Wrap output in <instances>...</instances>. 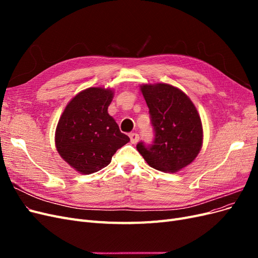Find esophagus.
Listing matches in <instances>:
<instances>
[{
  "label": "esophagus",
  "instance_id": "obj_1",
  "mask_svg": "<svg viewBox=\"0 0 258 258\" xmlns=\"http://www.w3.org/2000/svg\"><path fill=\"white\" fill-rule=\"evenodd\" d=\"M129 137H130V141H131L132 144H136L139 141V135L135 134V132H132V134H130Z\"/></svg>",
  "mask_w": 258,
  "mask_h": 258
}]
</instances>
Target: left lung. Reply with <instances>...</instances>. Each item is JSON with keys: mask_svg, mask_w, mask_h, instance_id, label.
Returning a JSON list of instances; mask_svg holds the SVG:
<instances>
[{"mask_svg": "<svg viewBox=\"0 0 258 258\" xmlns=\"http://www.w3.org/2000/svg\"><path fill=\"white\" fill-rule=\"evenodd\" d=\"M141 91L150 108L155 138L151 145L138 143L137 150L152 168L177 172L201 150L204 131L197 108L182 90L169 84H144Z\"/></svg>", "mask_w": 258, "mask_h": 258, "instance_id": "obj_1", "label": "left lung"}]
</instances>
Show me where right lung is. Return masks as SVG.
I'll return each mask as SVG.
<instances>
[{"mask_svg":"<svg viewBox=\"0 0 258 258\" xmlns=\"http://www.w3.org/2000/svg\"><path fill=\"white\" fill-rule=\"evenodd\" d=\"M114 92L90 87L70 101L57 124L54 143L59 155L82 174H91L111 162L130 139L107 113Z\"/></svg>","mask_w":258,"mask_h":258,"instance_id":"add662e5","label":"right lung"}]
</instances>
